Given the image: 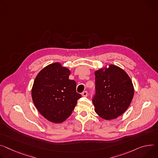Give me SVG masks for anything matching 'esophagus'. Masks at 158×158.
<instances>
[{
	"mask_svg": "<svg viewBox=\"0 0 158 158\" xmlns=\"http://www.w3.org/2000/svg\"><path fill=\"white\" fill-rule=\"evenodd\" d=\"M82 96H84V97H86V96H88V91H84V92L82 93Z\"/></svg>",
	"mask_w": 158,
	"mask_h": 158,
	"instance_id": "obj_1",
	"label": "esophagus"
}]
</instances>
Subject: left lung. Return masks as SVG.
Returning a JSON list of instances; mask_svg holds the SVG:
<instances>
[{
	"instance_id": "8db88e82",
	"label": "left lung",
	"mask_w": 158,
	"mask_h": 158,
	"mask_svg": "<svg viewBox=\"0 0 158 158\" xmlns=\"http://www.w3.org/2000/svg\"><path fill=\"white\" fill-rule=\"evenodd\" d=\"M94 110L106 120L115 119L127 110L134 97V88L126 72L113 64L96 70Z\"/></svg>"
}]
</instances>
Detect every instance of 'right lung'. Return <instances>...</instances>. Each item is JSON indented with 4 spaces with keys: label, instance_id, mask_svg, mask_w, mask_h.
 <instances>
[{
    "label": "right lung",
    "instance_id": "add662e5",
    "mask_svg": "<svg viewBox=\"0 0 158 158\" xmlns=\"http://www.w3.org/2000/svg\"><path fill=\"white\" fill-rule=\"evenodd\" d=\"M70 71L55 62L37 74L32 87L34 105L48 121L59 123L72 114L81 95L76 92V83L69 79Z\"/></svg>",
    "mask_w": 158,
    "mask_h": 158
}]
</instances>
